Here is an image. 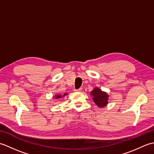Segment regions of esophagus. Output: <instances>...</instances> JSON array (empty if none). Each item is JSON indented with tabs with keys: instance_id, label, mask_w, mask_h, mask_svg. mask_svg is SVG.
I'll return each instance as SVG.
<instances>
[{
	"instance_id": "1",
	"label": "esophagus",
	"mask_w": 154,
	"mask_h": 154,
	"mask_svg": "<svg viewBox=\"0 0 154 154\" xmlns=\"http://www.w3.org/2000/svg\"><path fill=\"white\" fill-rule=\"evenodd\" d=\"M74 91H75V92H81V91H82V89H81V88H79V89H75Z\"/></svg>"
}]
</instances>
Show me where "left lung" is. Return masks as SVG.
<instances>
[{
	"label": "left lung",
	"instance_id": "obj_1",
	"mask_svg": "<svg viewBox=\"0 0 154 154\" xmlns=\"http://www.w3.org/2000/svg\"><path fill=\"white\" fill-rule=\"evenodd\" d=\"M91 94L93 96V100L97 105L99 107H104L109 103V94L106 92L101 91L99 88H94L91 91Z\"/></svg>",
	"mask_w": 154,
	"mask_h": 154
}]
</instances>
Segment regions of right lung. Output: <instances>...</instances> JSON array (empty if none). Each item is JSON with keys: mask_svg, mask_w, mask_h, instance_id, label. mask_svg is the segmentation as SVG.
<instances>
[{"mask_svg": "<svg viewBox=\"0 0 154 154\" xmlns=\"http://www.w3.org/2000/svg\"><path fill=\"white\" fill-rule=\"evenodd\" d=\"M67 94V93H65L63 95V97H64V96H65ZM55 99H60V98H61L62 97V96L61 95V94H56V95L55 96Z\"/></svg>", "mask_w": 154, "mask_h": 154, "instance_id": "obj_1", "label": "right lung"}]
</instances>
